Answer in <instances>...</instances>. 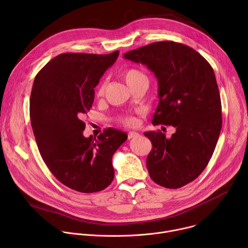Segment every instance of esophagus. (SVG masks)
<instances>
[{
  "label": "esophagus",
  "instance_id": "1",
  "mask_svg": "<svg viewBox=\"0 0 248 248\" xmlns=\"http://www.w3.org/2000/svg\"><path fill=\"white\" fill-rule=\"evenodd\" d=\"M139 136V133L138 132H135V131H129L127 133V137L128 139H131V138H135V137H138Z\"/></svg>",
  "mask_w": 248,
  "mask_h": 248
}]
</instances>
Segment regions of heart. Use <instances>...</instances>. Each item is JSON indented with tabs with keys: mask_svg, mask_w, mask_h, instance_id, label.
Segmentation results:
<instances>
[{
	"mask_svg": "<svg viewBox=\"0 0 248 248\" xmlns=\"http://www.w3.org/2000/svg\"><path fill=\"white\" fill-rule=\"evenodd\" d=\"M122 78L125 81V83L128 85V87L134 85L135 83H137L139 81H144V80L147 81L146 76L142 72H141L140 69L135 68V67H128V68H125L124 70H123ZM104 89H105L104 83H100L97 87L96 95L102 96L104 94ZM119 122L124 125H133L136 124V120L129 116L121 117L119 119Z\"/></svg>",
	"mask_w": 248,
	"mask_h": 248,
	"instance_id": "obj_1",
	"label": "heart"
}]
</instances>
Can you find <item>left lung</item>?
I'll return each mask as SVG.
<instances>
[{
  "label": "left lung",
  "mask_w": 248,
  "mask_h": 248,
  "mask_svg": "<svg viewBox=\"0 0 248 248\" xmlns=\"http://www.w3.org/2000/svg\"><path fill=\"white\" fill-rule=\"evenodd\" d=\"M124 58L147 65L158 79L159 104L153 124L172 125L170 139L145 132L152 150L146 166L150 178L167 188H180L204 170L222 128V104L214 70L194 49L172 41L154 42Z\"/></svg>",
  "instance_id": "8db88e82"
}]
</instances>
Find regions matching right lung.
<instances>
[{
	"label": "right lung",
	"mask_w": 248,
	"mask_h": 248,
	"mask_svg": "<svg viewBox=\"0 0 248 248\" xmlns=\"http://www.w3.org/2000/svg\"><path fill=\"white\" fill-rule=\"evenodd\" d=\"M119 53H63L34 79L29 110L39 152L55 178L79 192H98L111 185L112 157L127 138L114 128L86 138L81 121L92 107L94 88Z\"/></svg>",
	"instance_id": "1"
}]
</instances>
